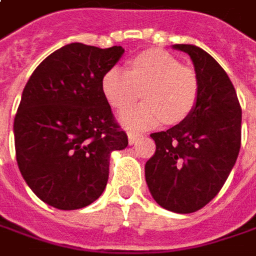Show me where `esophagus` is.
<instances>
[{"label": "esophagus", "mask_w": 256, "mask_h": 256, "mask_svg": "<svg viewBox=\"0 0 256 256\" xmlns=\"http://www.w3.org/2000/svg\"><path fill=\"white\" fill-rule=\"evenodd\" d=\"M140 136H142V135H140V134H136V132H128V142H130V145L135 144L136 139H139Z\"/></svg>", "instance_id": "esophagus-1"}]
</instances>
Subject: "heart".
<instances>
[{
    "label": "heart",
    "instance_id": "b5f03b06",
    "mask_svg": "<svg viewBox=\"0 0 256 256\" xmlns=\"http://www.w3.org/2000/svg\"><path fill=\"white\" fill-rule=\"evenodd\" d=\"M142 90L145 102L120 117L131 130L182 121L196 104L199 79L192 66L180 64L172 54L160 50L144 51L132 58L128 70L111 66L102 78V93L116 110L134 104Z\"/></svg>",
    "mask_w": 256,
    "mask_h": 256
}]
</instances>
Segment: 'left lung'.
I'll return each instance as SVG.
<instances>
[{"label": "left lung", "mask_w": 256, "mask_h": 256, "mask_svg": "<svg viewBox=\"0 0 256 256\" xmlns=\"http://www.w3.org/2000/svg\"><path fill=\"white\" fill-rule=\"evenodd\" d=\"M186 52L199 79L196 104L170 130L150 134L156 152L145 164L146 184L162 208L192 213L212 200L236 164L241 146V107L230 78L214 58L192 44Z\"/></svg>", "instance_id": "1"}]
</instances>
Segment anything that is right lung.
<instances>
[{
	"mask_svg": "<svg viewBox=\"0 0 256 256\" xmlns=\"http://www.w3.org/2000/svg\"><path fill=\"white\" fill-rule=\"evenodd\" d=\"M122 54L121 46L66 44L24 86L14 122L16 162L47 205L75 210L93 204L107 185L111 152L128 146L102 93V78Z\"/></svg>",
	"mask_w": 256,
	"mask_h": 256,
	"instance_id": "right-lung-1",
	"label": "right lung"
}]
</instances>
